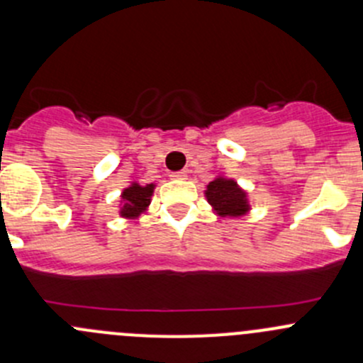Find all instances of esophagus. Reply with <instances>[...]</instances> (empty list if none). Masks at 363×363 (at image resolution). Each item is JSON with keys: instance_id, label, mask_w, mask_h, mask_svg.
I'll return each instance as SVG.
<instances>
[{"instance_id": "34e87169", "label": "esophagus", "mask_w": 363, "mask_h": 363, "mask_svg": "<svg viewBox=\"0 0 363 363\" xmlns=\"http://www.w3.org/2000/svg\"><path fill=\"white\" fill-rule=\"evenodd\" d=\"M170 177H172V179H186V177H188V174H186L184 170H181V172H172Z\"/></svg>"}]
</instances>
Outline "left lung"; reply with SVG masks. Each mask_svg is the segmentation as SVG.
Returning a JSON list of instances; mask_svg holds the SVG:
<instances>
[{"label": "left lung", "mask_w": 363, "mask_h": 363, "mask_svg": "<svg viewBox=\"0 0 363 363\" xmlns=\"http://www.w3.org/2000/svg\"><path fill=\"white\" fill-rule=\"evenodd\" d=\"M205 199L212 205V211L221 218H240L251 208L247 193L233 179H226L223 175L208 182Z\"/></svg>", "instance_id": "8db88e82"}]
</instances>
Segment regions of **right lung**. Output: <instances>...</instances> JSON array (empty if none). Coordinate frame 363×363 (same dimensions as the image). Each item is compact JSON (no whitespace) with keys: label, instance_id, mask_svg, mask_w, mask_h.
<instances>
[{"label":"right lung","instance_id":"obj_1","mask_svg":"<svg viewBox=\"0 0 363 363\" xmlns=\"http://www.w3.org/2000/svg\"><path fill=\"white\" fill-rule=\"evenodd\" d=\"M152 193H155V184L140 186L138 182H131V186L121 193V203H123L119 211L121 218L135 219L144 214L151 203Z\"/></svg>","mask_w":363,"mask_h":363}]
</instances>
